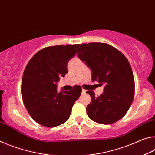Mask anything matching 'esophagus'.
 Segmentation results:
<instances>
[{"mask_svg": "<svg viewBox=\"0 0 155 155\" xmlns=\"http://www.w3.org/2000/svg\"><path fill=\"white\" fill-rule=\"evenodd\" d=\"M82 94H84V93H86V90L84 89V88H82Z\"/></svg>", "mask_w": 155, "mask_h": 155, "instance_id": "1", "label": "esophagus"}]
</instances>
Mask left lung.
<instances>
[{
	"mask_svg": "<svg viewBox=\"0 0 155 155\" xmlns=\"http://www.w3.org/2000/svg\"><path fill=\"white\" fill-rule=\"evenodd\" d=\"M78 56L92 71L93 82L104 85V91L95 97L87 91L91 102L87 106L88 117L101 124H111L121 120L128 112L135 95V80L127 58L106 43H84Z\"/></svg>",
	"mask_w": 155,
	"mask_h": 155,
	"instance_id": "obj_1",
	"label": "left lung"
}]
</instances>
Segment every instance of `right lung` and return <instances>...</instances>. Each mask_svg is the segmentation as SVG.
<instances>
[{
	"label": "right lung",
	"instance_id": "1",
	"mask_svg": "<svg viewBox=\"0 0 155 155\" xmlns=\"http://www.w3.org/2000/svg\"><path fill=\"white\" fill-rule=\"evenodd\" d=\"M79 44L47 47L38 51L25 67L22 80V97L35 122L45 127L60 126L69 118L82 88L58 92L56 83L68 73L67 63Z\"/></svg>",
	"mask_w": 155,
	"mask_h": 155
}]
</instances>
